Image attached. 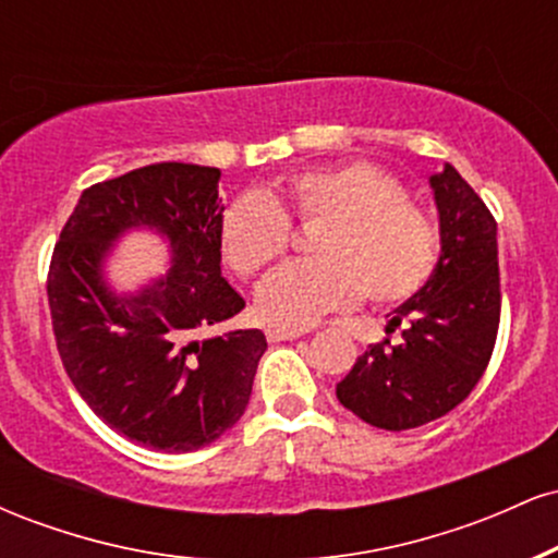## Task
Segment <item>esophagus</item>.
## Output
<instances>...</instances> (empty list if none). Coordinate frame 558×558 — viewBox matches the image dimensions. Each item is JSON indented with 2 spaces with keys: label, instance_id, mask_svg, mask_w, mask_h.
I'll use <instances>...</instances> for the list:
<instances>
[{
  "label": "esophagus",
  "instance_id": "esophagus-1",
  "mask_svg": "<svg viewBox=\"0 0 558 558\" xmlns=\"http://www.w3.org/2000/svg\"><path fill=\"white\" fill-rule=\"evenodd\" d=\"M304 336V330L296 328H267V341L280 343V341H293V338Z\"/></svg>",
  "mask_w": 558,
  "mask_h": 558
}]
</instances>
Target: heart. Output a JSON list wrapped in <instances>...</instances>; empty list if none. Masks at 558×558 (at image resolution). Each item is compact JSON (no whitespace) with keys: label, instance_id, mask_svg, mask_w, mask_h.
Wrapping results in <instances>:
<instances>
[{"label":"heart","instance_id":"1","mask_svg":"<svg viewBox=\"0 0 558 558\" xmlns=\"http://www.w3.org/2000/svg\"><path fill=\"white\" fill-rule=\"evenodd\" d=\"M319 226L310 241L315 259L293 262L257 288L259 315L283 328H310L362 296L399 304L430 280L440 233L425 209L409 202L396 175L364 159L296 172L280 198L243 191L220 222L222 254L252 278L291 248V221Z\"/></svg>","mask_w":558,"mask_h":558}]
</instances>
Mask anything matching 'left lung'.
<instances>
[{"instance_id":"left-lung-1","label":"left lung","mask_w":558,"mask_h":558,"mask_svg":"<svg viewBox=\"0 0 558 558\" xmlns=\"http://www.w3.org/2000/svg\"><path fill=\"white\" fill-rule=\"evenodd\" d=\"M440 259L390 317L401 343H373L336 386L338 401L380 430H412L459 407L488 367L501 319L496 220L451 165L430 178Z\"/></svg>"}]
</instances>
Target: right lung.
<instances>
[{"instance_id":"1","label":"right lung","mask_w":558,"mask_h":558,"mask_svg":"<svg viewBox=\"0 0 558 558\" xmlns=\"http://www.w3.org/2000/svg\"><path fill=\"white\" fill-rule=\"evenodd\" d=\"M220 170L159 162L86 189L49 265L47 293L62 367L101 422L141 446L189 453L241 420L267 341L262 330L198 332L246 306L220 272ZM171 241L173 267L118 298L100 262L125 229Z\"/></svg>"}]
</instances>
